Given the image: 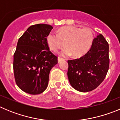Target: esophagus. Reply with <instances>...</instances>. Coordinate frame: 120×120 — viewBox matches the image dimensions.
<instances>
[{
	"label": "esophagus",
	"mask_w": 120,
	"mask_h": 120,
	"mask_svg": "<svg viewBox=\"0 0 120 120\" xmlns=\"http://www.w3.org/2000/svg\"><path fill=\"white\" fill-rule=\"evenodd\" d=\"M58 62H61V61H62V60H64V59H63V58H61V57H58Z\"/></svg>",
	"instance_id": "esophagus-1"
}]
</instances>
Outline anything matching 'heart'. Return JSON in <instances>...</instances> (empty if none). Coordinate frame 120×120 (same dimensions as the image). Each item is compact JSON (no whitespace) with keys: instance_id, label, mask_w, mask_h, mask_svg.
I'll return each instance as SVG.
<instances>
[{"instance_id":"heart-1","label":"heart","mask_w":120,"mask_h":120,"mask_svg":"<svg viewBox=\"0 0 120 120\" xmlns=\"http://www.w3.org/2000/svg\"><path fill=\"white\" fill-rule=\"evenodd\" d=\"M49 47L53 52L63 47L62 56L72 54L73 56L80 57L90 49L94 41V34L90 28H78L67 26L59 29L58 33L51 32L46 38Z\"/></svg>"}]
</instances>
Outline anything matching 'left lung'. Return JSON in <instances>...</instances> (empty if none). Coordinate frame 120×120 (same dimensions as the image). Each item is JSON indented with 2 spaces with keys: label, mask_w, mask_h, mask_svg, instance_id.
<instances>
[{
  "label": "left lung",
  "mask_w": 120,
  "mask_h": 120,
  "mask_svg": "<svg viewBox=\"0 0 120 120\" xmlns=\"http://www.w3.org/2000/svg\"><path fill=\"white\" fill-rule=\"evenodd\" d=\"M68 64L67 75L72 87L80 92L91 91L101 84L108 71L109 44L102 35H98L85 55L68 60Z\"/></svg>",
  "instance_id": "1"
}]
</instances>
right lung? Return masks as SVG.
Here are the masks:
<instances>
[{
	"label": "right lung",
	"instance_id": "add662e5",
	"mask_svg": "<svg viewBox=\"0 0 120 120\" xmlns=\"http://www.w3.org/2000/svg\"><path fill=\"white\" fill-rule=\"evenodd\" d=\"M52 29L49 24L32 25L19 39L14 54V74L16 84L25 93L36 95L44 91L50 71L58 63V57L46 41Z\"/></svg>",
	"mask_w": 120,
	"mask_h": 120
}]
</instances>
